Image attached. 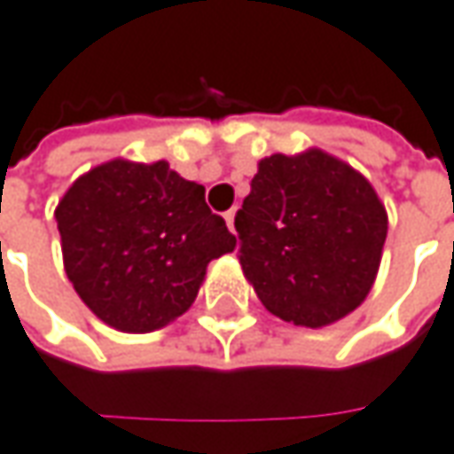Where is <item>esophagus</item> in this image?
I'll list each match as a JSON object with an SVG mask.
<instances>
[{"instance_id":"obj_1","label":"esophagus","mask_w":454,"mask_h":454,"mask_svg":"<svg viewBox=\"0 0 454 454\" xmlns=\"http://www.w3.org/2000/svg\"><path fill=\"white\" fill-rule=\"evenodd\" d=\"M235 215H237V209H230V212L224 215V222H227L230 232H235Z\"/></svg>"}]
</instances>
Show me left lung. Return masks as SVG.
<instances>
[{"mask_svg": "<svg viewBox=\"0 0 454 454\" xmlns=\"http://www.w3.org/2000/svg\"><path fill=\"white\" fill-rule=\"evenodd\" d=\"M387 219L354 166L321 149L272 153L257 164L235 217L239 265L272 316L323 328L366 301Z\"/></svg>", "mask_w": 454, "mask_h": 454, "instance_id": "left-lung-1", "label": "left lung"}]
</instances>
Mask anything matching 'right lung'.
<instances>
[{
    "mask_svg": "<svg viewBox=\"0 0 454 454\" xmlns=\"http://www.w3.org/2000/svg\"><path fill=\"white\" fill-rule=\"evenodd\" d=\"M55 222L80 301L123 333L176 321L197 301L207 265L237 245L204 186L166 161L93 166L62 194Z\"/></svg>",
    "mask_w": 454,
    "mask_h": 454,
    "instance_id": "obj_1",
    "label": "right lung"
}]
</instances>
